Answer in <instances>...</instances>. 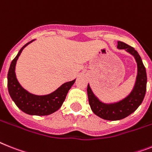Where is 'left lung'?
<instances>
[{"label": "left lung", "mask_w": 152, "mask_h": 152, "mask_svg": "<svg viewBox=\"0 0 152 152\" xmlns=\"http://www.w3.org/2000/svg\"><path fill=\"white\" fill-rule=\"evenodd\" d=\"M117 48L125 49L134 56L137 64V76L134 87L127 97L114 104H104L96 97L92 92L89 84L87 86V94L91 110L96 115L107 121H118L129 116L134 112L141 105L146 93L147 74L141 56L133 47L122 42H118Z\"/></svg>", "instance_id": "obj_1"}]
</instances>
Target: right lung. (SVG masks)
Returning <instances> with one entry per match:
<instances>
[{
  "mask_svg": "<svg viewBox=\"0 0 152 152\" xmlns=\"http://www.w3.org/2000/svg\"><path fill=\"white\" fill-rule=\"evenodd\" d=\"M31 42L25 44L20 49L18 55L11 63L7 73V87L9 94L18 107L30 115H49L58 110L62 105L69 90L76 80L65 83L56 91L48 95L37 96L25 90L18 81L15 75V65L22 50Z\"/></svg>",
  "mask_w": 152,
  "mask_h": 152,
  "instance_id": "1",
  "label": "right lung"
}]
</instances>
